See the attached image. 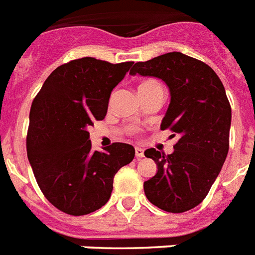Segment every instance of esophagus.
I'll return each mask as SVG.
<instances>
[{
    "instance_id": "34e87169",
    "label": "esophagus",
    "mask_w": 255,
    "mask_h": 255,
    "mask_svg": "<svg viewBox=\"0 0 255 255\" xmlns=\"http://www.w3.org/2000/svg\"><path fill=\"white\" fill-rule=\"evenodd\" d=\"M135 156H137V159H140V158H143L144 156V150L140 147H135Z\"/></svg>"
}]
</instances>
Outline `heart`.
<instances>
[{
  "instance_id": "obj_1",
  "label": "heart",
  "mask_w": 255,
  "mask_h": 255,
  "mask_svg": "<svg viewBox=\"0 0 255 255\" xmlns=\"http://www.w3.org/2000/svg\"><path fill=\"white\" fill-rule=\"evenodd\" d=\"M150 83H156V81H152V80H147V81H144V83H142L140 85H144V84H150ZM139 85V87H140Z\"/></svg>"
}]
</instances>
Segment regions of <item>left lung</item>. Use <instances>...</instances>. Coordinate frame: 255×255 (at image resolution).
<instances>
[{"label":"left lung","mask_w":255,"mask_h":255,"mask_svg":"<svg viewBox=\"0 0 255 255\" xmlns=\"http://www.w3.org/2000/svg\"><path fill=\"white\" fill-rule=\"evenodd\" d=\"M131 75L155 76L170 88L171 103L160 125L178 135L174 152L147 148L158 172L143 183L144 195L158 208L182 213L208 195L229 151L232 108L217 73L201 60L168 52L134 64Z\"/></svg>","instance_id":"left-lung-1"}]
</instances>
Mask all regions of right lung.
Wrapping results in <instances>:
<instances>
[{
    "instance_id": "right-lung-1",
    "label": "right lung",
    "mask_w": 255,
    "mask_h": 255,
    "mask_svg": "<svg viewBox=\"0 0 255 255\" xmlns=\"http://www.w3.org/2000/svg\"><path fill=\"white\" fill-rule=\"evenodd\" d=\"M131 66L75 59L51 73L32 101L28 162L44 197L67 215H88L107 204L115 175L133 160L134 147L121 142L93 151L88 131L105 118L112 91Z\"/></svg>"
}]
</instances>
